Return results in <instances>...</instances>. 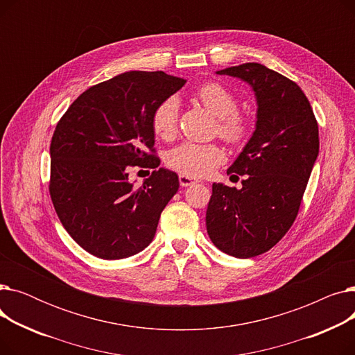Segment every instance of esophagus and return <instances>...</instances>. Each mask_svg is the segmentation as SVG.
I'll list each match as a JSON object with an SVG mask.
<instances>
[{"label": "esophagus", "mask_w": 355, "mask_h": 355, "mask_svg": "<svg viewBox=\"0 0 355 355\" xmlns=\"http://www.w3.org/2000/svg\"><path fill=\"white\" fill-rule=\"evenodd\" d=\"M178 180H180V185H181V187H190V185H196V184L198 182V180L191 178V177H189V175H182V174H180Z\"/></svg>", "instance_id": "34e87169"}]
</instances>
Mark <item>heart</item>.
Segmentation results:
<instances>
[{"label": "heart", "instance_id": "1", "mask_svg": "<svg viewBox=\"0 0 355 355\" xmlns=\"http://www.w3.org/2000/svg\"><path fill=\"white\" fill-rule=\"evenodd\" d=\"M196 98L217 118L218 135L227 142L245 144L252 135L250 119L237 110L239 102L233 93L217 82H206L196 87ZM180 102L175 96L161 101L151 115V126L155 137L170 141L177 132ZM226 161V153L217 144L182 142L166 154V165L171 170L201 178L210 175L218 165Z\"/></svg>", "mask_w": 355, "mask_h": 355}]
</instances>
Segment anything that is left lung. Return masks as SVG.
Segmentation results:
<instances>
[{"label":"left lung","instance_id":"left-lung-1","mask_svg":"<svg viewBox=\"0 0 355 355\" xmlns=\"http://www.w3.org/2000/svg\"><path fill=\"white\" fill-rule=\"evenodd\" d=\"M217 74L252 86L257 121L227 170L246 175L243 187L213 184L206 226L217 249L248 259L272 249L293 225L320 151L318 123L305 93L281 73L245 63Z\"/></svg>","mask_w":355,"mask_h":355}]
</instances>
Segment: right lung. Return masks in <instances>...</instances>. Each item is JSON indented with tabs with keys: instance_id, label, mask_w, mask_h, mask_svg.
Listing matches in <instances>:
<instances>
[{
	"instance_id": "right-lung-1",
	"label": "right lung",
	"mask_w": 355,
	"mask_h": 355,
	"mask_svg": "<svg viewBox=\"0 0 355 355\" xmlns=\"http://www.w3.org/2000/svg\"><path fill=\"white\" fill-rule=\"evenodd\" d=\"M185 82L164 71H126L85 90L58 122L49 191L63 227L90 254L123 259L153 241L180 181L156 170L151 115ZM134 166L155 170L141 188L127 178Z\"/></svg>"
}]
</instances>
